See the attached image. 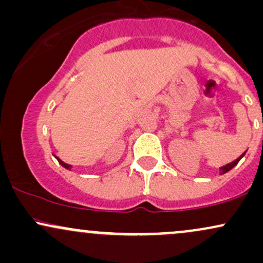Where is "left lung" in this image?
Instances as JSON below:
<instances>
[{
	"label": "left lung",
	"instance_id": "1",
	"mask_svg": "<svg viewBox=\"0 0 263 263\" xmlns=\"http://www.w3.org/2000/svg\"><path fill=\"white\" fill-rule=\"evenodd\" d=\"M243 155H245V153H243ZM243 155H242V156H241V157H240V158H237V159H236V161H234V162L229 163V164H226V165H224V167H221V168H220V174H225V173H228V172H229V171H231V170H232V168H234V167H235V165H236V164H237V163H238V162H240V159H241V158H242V157H243Z\"/></svg>",
	"mask_w": 263,
	"mask_h": 263
}]
</instances>
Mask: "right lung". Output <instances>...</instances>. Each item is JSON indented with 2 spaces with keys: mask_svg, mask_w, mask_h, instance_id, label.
Masks as SVG:
<instances>
[{
  "mask_svg": "<svg viewBox=\"0 0 263 263\" xmlns=\"http://www.w3.org/2000/svg\"><path fill=\"white\" fill-rule=\"evenodd\" d=\"M55 158H57V161L59 162V164H60V165H63V167H64L65 170H69V171H71V165H70V164H66V163H65V162H63L62 159L59 158V157H55Z\"/></svg>",
  "mask_w": 263,
  "mask_h": 263,
  "instance_id": "obj_1",
  "label": "right lung"
}]
</instances>
